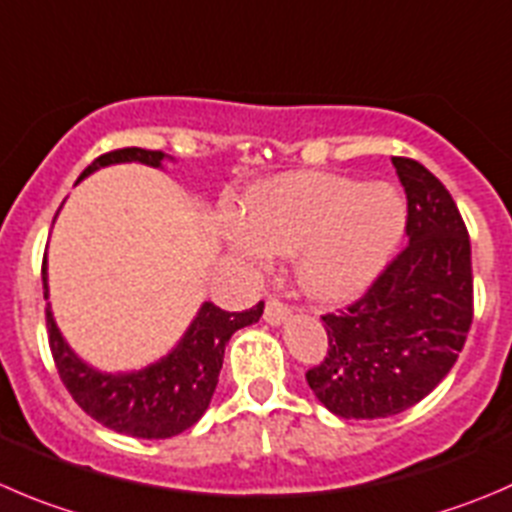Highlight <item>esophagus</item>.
Here are the masks:
<instances>
[{"mask_svg": "<svg viewBox=\"0 0 512 512\" xmlns=\"http://www.w3.org/2000/svg\"><path fill=\"white\" fill-rule=\"evenodd\" d=\"M287 315H290V305H287V302H282L280 297H267L265 320L270 322V325H280V322L287 320Z\"/></svg>", "mask_w": 512, "mask_h": 512, "instance_id": "34e87169", "label": "esophagus"}]
</instances>
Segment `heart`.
Masks as SVG:
<instances>
[{
  "instance_id": "1",
  "label": "heart",
  "mask_w": 512,
  "mask_h": 512,
  "mask_svg": "<svg viewBox=\"0 0 512 512\" xmlns=\"http://www.w3.org/2000/svg\"><path fill=\"white\" fill-rule=\"evenodd\" d=\"M405 225L390 185L320 172L285 175L250 197L232 242L255 260L295 252V275L315 300H347L377 275Z\"/></svg>"
}]
</instances>
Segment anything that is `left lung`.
Segmentation results:
<instances>
[{"label":"left lung","instance_id":"left-lung-1","mask_svg":"<svg viewBox=\"0 0 512 512\" xmlns=\"http://www.w3.org/2000/svg\"><path fill=\"white\" fill-rule=\"evenodd\" d=\"M408 197V245L365 295L325 312L327 355L305 372L330 413L390 418L413 408L450 372L473 322L470 237L443 182L393 157Z\"/></svg>","mask_w":512,"mask_h":512}]
</instances>
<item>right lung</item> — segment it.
<instances>
[{
    "label": "right lung",
    "mask_w": 512,
    "mask_h": 512,
    "mask_svg": "<svg viewBox=\"0 0 512 512\" xmlns=\"http://www.w3.org/2000/svg\"><path fill=\"white\" fill-rule=\"evenodd\" d=\"M162 160H165V152L160 150L122 147V150L99 155L79 175V180L114 162H145V165L160 167ZM42 285L44 297H47V262L42 265ZM262 310H265V302H257L245 312H225L215 302H205L180 345L165 360L140 372L104 375L84 365L69 350L47 307L49 350H52L64 388L89 418L114 433L132 435V438H172V435L185 433L202 418L217 388L227 340L240 327L255 325L262 317Z\"/></svg>",
    "instance_id": "right-lung-1"
}]
</instances>
